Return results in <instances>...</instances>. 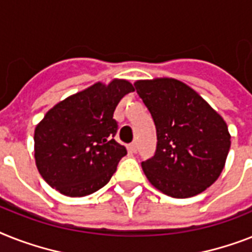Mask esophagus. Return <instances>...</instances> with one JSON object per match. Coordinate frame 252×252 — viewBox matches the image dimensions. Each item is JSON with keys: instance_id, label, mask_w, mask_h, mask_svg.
Wrapping results in <instances>:
<instances>
[{"instance_id": "1", "label": "esophagus", "mask_w": 252, "mask_h": 252, "mask_svg": "<svg viewBox=\"0 0 252 252\" xmlns=\"http://www.w3.org/2000/svg\"><path fill=\"white\" fill-rule=\"evenodd\" d=\"M129 150L130 153H137V142H132L129 145Z\"/></svg>"}]
</instances>
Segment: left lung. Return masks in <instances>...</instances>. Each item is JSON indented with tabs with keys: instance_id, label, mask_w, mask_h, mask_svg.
<instances>
[{
	"instance_id": "left-lung-1",
	"label": "left lung",
	"mask_w": 252,
	"mask_h": 252,
	"mask_svg": "<svg viewBox=\"0 0 252 252\" xmlns=\"http://www.w3.org/2000/svg\"><path fill=\"white\" fill-rule=\"evenodd\" d=\"M137 93L157 128V151L142 161L154 188L172 198H190L219 179L230 149L225 120L189 85L172 79L137 80Z\"/></svg>"
}]
</instances>
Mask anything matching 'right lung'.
I'll return each instance as SVG.
<instances>
[{"label": "right lung", "mask_w": 252, "mask_h": 252, "mask_svg": "<svg viewBox=\"0 0 252 252\" xmlns=\"http://www.w3.org/2000/svg\"><path fill=\"white\" fill-rule=\"evenodd\" d=\"M128 80L101 81L58 102L34 128V160L42 179L67 197H85L110 181L126 149L114 140L112 118Z\"/></svg>", "instance_id": "add662e5"}]
</instances>
